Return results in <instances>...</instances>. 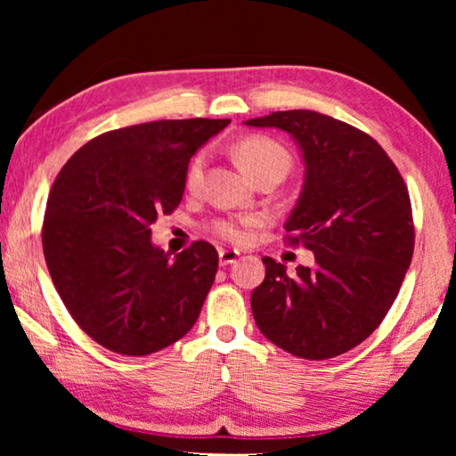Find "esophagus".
<instances>
[{"instance_id": "34e87169", "label": "esophagus", "mask_w": 456, "mask_h": 456, "mask_svg": "<svg viewBox=\"0 0 456 456\" xmlns=\"http://www.w3.org/2000/svg\"><path fill=\"white\" fill-rule=\"evenodd\" d=\"M239 257L237 249H219V264L221 265H229Z\"/></svg>"}]
</instances>
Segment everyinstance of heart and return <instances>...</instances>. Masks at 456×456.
I'll return each mask as SVG.
<instances>
[{"label": "heart", "mask_w": 456, "mask_h": 456, "mask_svg": "<svg viewBox=\"0 0 456 456\" xmlns=\"http://www.w3.org/2000/svg\"><path fill=\"white\" fill-rule=\"evenodd\" d=\"M235 159L239 167L243 171L253 176L259 171H264L267 167L273 165H283L288 168L289 165V157L281 144H277L272 138L265 136H249L245 141L239 142L235 146ZM203 167H205V157L203 154H197L195 159L191 160V165L187 168V187L195 189L197 184L203 179ZM256 223L253 217L247 219H219L213 221L211 229L223 239H229V241H241L245 237V227Z\"/></svg>", "instance_id": "1"}]
</instances>
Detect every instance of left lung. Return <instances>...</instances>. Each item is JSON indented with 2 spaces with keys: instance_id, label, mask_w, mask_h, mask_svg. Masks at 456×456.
Segmentation results:
<instances>
[{
  "instance_id": "obj_1",
  "label": "left lung",
  "mask_w": 456,
  "mask_h": 456,
  "mask_svg": "<svg viewBox=\"0 0 456 456\" xmlns=\"http://www.w3.org/2000/svg\"><path fill=\"white\" fill-rule=\"evenodd\" d=\"M245 125L280 128L302 152V192L283 227L315 257L296 275L264 257L253 318L269 342L293 356H339L380 326L412 261L406 184L372 136L326 114L283 110Z\"/></svg>"
}]
</instances>
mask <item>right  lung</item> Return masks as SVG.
Returning a JSON list of instances; mask_svg holds the SVG:
<instances>
[{"mask_svg": "<svg viewBox=\"0 0 456 456\" xmlns=\"http://www.w3.org/2000/svg\"><path fill=\"white\" fill-rule=\"evenodd\" d=\"M225 120L144 122L82 146L52 184L42 229L53 288L86 334L125 356H149L195 326L217 273L215 247L171 257L151 241L181 203L189 160Z\"/></svg>", "mask_w": 456, "mask_h": 456, "instance_id": "right-lung-1", "label": "right lung"}]
</instances>
